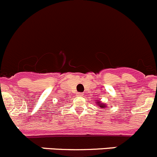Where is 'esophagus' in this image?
<instances>
[{
  "label": "esophagus",
  "mask_w": 157,
  "mask_h": 157,
  "mask_svg": "<svg viewBox=\"0 0 157 157\" xmlns=\"http://www.w3.org/2000/svg\"><path fill=\"white\" fill-rule=\"evenodd\" d=\"M77 95H78V96H80V97H82L83 95V93H78V94H77Z\"/></svg>",
  "instance_id": "esophagus-1"
}]
</instances>
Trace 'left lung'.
<instances>
[{
  "instance_id": "left-lung-1",
  "label": "left lung",
  "mask_w": 157,
  "mask_h": 157,
  "mask_svg": "<svg viewBox=\"0 0 157 157\" xmlns=\"http://www.w3.org/2000/svg\"><path fill=\"white\" fill-rule=\"evenodd\" d=\"M97 105H98V106L101 107V108H105V105H104L103 103H101V101H98V103H97Z\"/></svg>"
}]
</instances>
